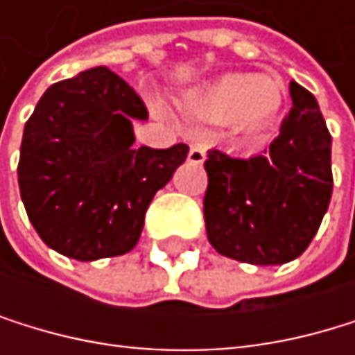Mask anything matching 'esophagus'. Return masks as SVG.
Here are the masks:
<instances>
[{"label": "esophagus", "instance_id": "34e87169", "mask_svg": "<svg viewBox=\"0 0 355 355\" xmlns=\"http://www.w3.org/2000/svg\"><path fill=\"white\" fill-rule=\"evenodd\" d=\"M187 159H189L191 164H202L204 159H207V151H204V148H202L200 144H191Z\"/></svg>", "mask_w": 355, "mask_h": 355}]
</instances>
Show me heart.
<instances>
[{
	"label": "heart",
	"instance_id": "heart-1",
	"mask_svg": "<svg viewBox=\"0 0 355 355\" xmlns=\"http://www.w3.org/2000/svg\"><path fill=\"white\" fill-rule=\"evenodd\" d=\"M285 102L283 85L268 74H225L198 91L189 108L193 114L232 123L241 136L260 138L281 114Z\"/></svg>",
	"mask_w": 355,
	"mask_h": 355
}]
</instances>
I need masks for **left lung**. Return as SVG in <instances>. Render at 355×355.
<instances>
[{
  "label": "left lung",
  "mask_w": 355,
  "mask_h": 355,
  "mask_svg": "<svg viewBox=\"0 0 355 355\" xmlns=\"http://www.w3.org/2000/svg\"><path fill=\"white\" fill-rule=\"evenodd\" d=\"M292 110L264 155L234 157L211 148L204 168L207 236L232 260L292 262L318 234L332 196V138L304 87L290 85Z\"/></svg>",
  "instance_id": "obj_1"
}]
</instances>
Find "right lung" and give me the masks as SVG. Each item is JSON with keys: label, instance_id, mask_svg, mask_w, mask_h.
Wrapping results in <instances>:
<instances>
[{"label": "right lung", "instance_id": "1", "mask_svg": "<svg viewBox=\"0 0 355 355\" xmlns=\"http://www.w3.org/2000/svg\"><path fill=\"white\" fill-rule=\"evenodd\" d=\"M140 95L108 67L55 83L25 123L19 189L29 221L51 249L80 262L132 251L153 196L187 144L134 146Z\"/></svg>", "mask_w": 355, "mask_h": 355}]
</instances>
